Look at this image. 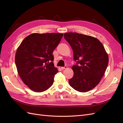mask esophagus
I'll return each mask as SVG.
<instances>
[{
  "label": "esophagus",
  "mask_w": 123,
  "mask_h": 123,
  "mask_svg": "<svg viewBox=\"0 0 123 123\" xmlns=\"http://www.w3.org/2000/svg\"><path fill=\"white\" fill-rule=\"evenodd\" d=\"M67 66H65V67H61V69H62V70H64V69H67Z\"/></svg>",
  "instance_id": "obj_1"
}]
</instances>
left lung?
I'll list each match as a JSON object with an SVG mask.
<instances>
[{"label": "left lung", "mask_w": 123, "mask_h": 123, "mask_svg": "<svg viewBox=\"0 0 123 123\" xmlns=\"http://www.w3.org/2000/svg\"><path fill=\"white\" fill-rule=\"evenodd\" d=\"M64 38L71 47L76 65L72 69L74 75L69 80L75 90L86 92L100 82L108 65V56L100 41L94 37L69 32Z\"/></svg>", "instance_id": "obj_1"}]
</instances>
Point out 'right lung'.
Segmentation results:
<instances>
[{
	"label": "right lung",
	"instance_id": "obj_1",
	"mask_svg": "<svg viewBox=\"0 0 123 123\" xmlns=\"http://www.w3.org/2000/svg\"><path fill=\"white\" fill-rule=\"evenodd\" d=\"M62 36L61 33H33L18 47L15 58L17 72L33 91H44L53 85L58 71L53 62L52 53Z\"/></svg>",
	"mask_w": 123,
	"mask_h": 123
}]
</instances>
